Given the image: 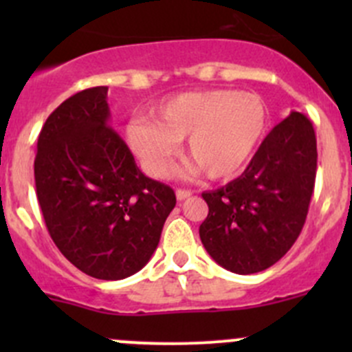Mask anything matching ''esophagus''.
Masks as SVG:
<instances>
[{"label":"esophagus","mask_w":352,"mask_h":352,"mask_svg":"<svg viewBox=\"0 0 352 352\" xmlns=\"http://www.w3.org/2000/svg\"><path fill=\"white\" fill-rule=\"evenodd\" d=\"M175 196H177V199H179V201H186V199H189L190 196H192V190H189V189H177Z\"/></svg>","instance_id":"obj_1"}]
</instances>
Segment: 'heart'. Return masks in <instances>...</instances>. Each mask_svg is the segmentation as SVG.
<instances>
[{"label": "heart", "mask_w": 352, "mask_h": 352, "mask_svg": "<svg viewBox=\"0 0 352 352\" xmlns=\"http://www.w3.org/2000/svg\"><path fill=\"white\" fill-rule=\"evenodd\" d=\"M138 117L126 127L131 150L148 173L166 177L179 141L186 153L212 179H226L243 168L267 126V107L254 94L232 90L186 91Z\"/></svg>", "instance_id": "b5f03b06"}]
</instances>
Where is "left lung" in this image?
<instances>
[{
  "instance_id": "8db88e82",
  "label": "left lung",
  "mask_w": 352,
  "mask_h": 352,
  "mask_svg": "<svg viewBox=\"0 0 352 352\" xmlns=\"http://www.w3.org/2000/svg\"><path fill=\"white\" fill-rule=\"evenodd\" d=\"M317 175L310 119L291 112L265 136L239 179L202 192L208 218L199 236L208 254L235 274L274 265L300 236Z\"/></svg>"
}]
</instances>
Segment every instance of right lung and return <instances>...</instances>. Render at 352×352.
Here are the masks:
<instances>
[{
	"label": "right lung",
	"instance_id": "obj_1",
	"mask_svg": "<svg viewBox=\"0 0 352 352\" xmlns=\"http://www.w3.org/2000/svg\"><path fill=\"white\" fill-rule=\"evenodd\" d=\"M107 90L78 91L47 117L34 173L56 247L85 274L117 281L148 264L177 199L110 127Z\"/></svg>",
	"mask_w": 352,
	"mask_h": 352
}]
</instances>
